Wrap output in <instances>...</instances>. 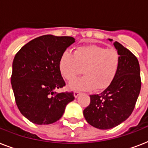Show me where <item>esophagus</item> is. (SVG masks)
I'll return each mask as SVG.
<instances>
[{"label": "esophagus", "mask_w": 148, "mask_h": 148, "mask_svg": "<svg viewBox=\"0 0 148 148\" xmlns=\"http://www.w3.org/2000/svg\"><path fill=\"white\" fill-rule=\"evenodd\" d=\"M80 94H81V93L79 92V91H74V97H78V95H80Z\"/></svg>", "instance_id": "1"}]
</instances>
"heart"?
<instances>
[{"label":"heart","instance_id":"b5f03b06","mask_svg":"<svg viewBox=\"0 0 148 148\" xmlns=\"http://www.w3.org/2000/svg\"><path fill=\"white\" fill-rule=\"evenodd\" d=\"M59 71L67 81H73L83 72L85 76L69 84L72 90H105L112 84L121 66V56L114 48L95 45L78 47L74 53L63 52Z\"/></svg>","mask_w":148,"mask_h":148}]
</instances>
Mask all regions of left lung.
<instances>
[{
    "mask_svg": "<svg viewBox=\"0 0 148 148\" xmlns=\"http://www.w3.org/2000/svg\"><path fill=\"white\" fill-rule=\"evenodd\" d=\"M112 41V39H108ZM121 66L112 84L99 95H90L84 116L91 126L108 130L126 121L133 112L141 87L140 65L135 56L117 41Z\"/></svg>",
    "mask_w": 148,
    "mask_h": 148,
    "instance_id": "left-lung-1",
    "label": "left lung"
}]
</instances>
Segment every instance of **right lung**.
Segmentation results:
<instances>
[{
  "label": "right lung",
  "mask_w": 148,
  "mask_h": 148,
  "mask_svg": "<svg viewBox=\"0 0 148 148\" xmlns=\"http://www.w3.org/2000/svg\"><path fill=\"white\" fill-rule=\"evenodd\" d=\"M75 42L72 37L47 34L34 38L16 53L11 84L22 114L36 124H50L60 119L74 93H57L65 86L59 71L63 52Z\"/></svg>",
  "instance_id": "right-lung-1"
}]
</instances>
